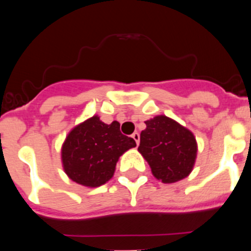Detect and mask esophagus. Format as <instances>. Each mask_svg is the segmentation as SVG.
Here are the masks:
<instances>
[{
    "instance_id": "1",
    "label": "esophagus",
    "mask_w": 251,
    "mask_h": 251,
    "mask_svg": "<svg viewBox=\"0 0 251 251\" xmlns=\"http://www.w3.org/2000/svg\"><path fill=\"white\" fill-rule=\"evenodd\" d=\"M132 138L136 141V144L140 143V133H138V132H133L132 133Z\"/></svg>"
}]
</instances>
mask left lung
Returning <instances> with one entry per match:
<instances>
[{"instance_id":"obj_1","label":"left lung","mask_w":251,"mask_h":251,"mask_svg":"<svg viewBox=\"0 0 251 251\" xmlns=\"http://www.w3.org/2000/svg\"><path fill=\"white\" fill-rule=\"evenodd\" d=\"M138 151L148 161L151 173L164 183L179 181L192 171L197 156L193 133L168 116L146 121Z\"/></svg>"}]
</instances>
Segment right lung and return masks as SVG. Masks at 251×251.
<instances>
[{
  "label": "right lung",
  "mask_w": 251,
  "mask_h": 251,
  "mask_svg": "<svg viewBox=\"0 0 251 251\" xmlns=\"http://www.w3.org/2000/svg\"><path fill=\"white\" fill-rule=\"evenodd\" d=\"M133 147L135 140L121 133L118 121L107 125L93 116L68 135L62 148L64 171L78 184L102 186L113 177L119 156Z\"/></svg>",
  "instance_id": "obj_1"
}]
</instances>
